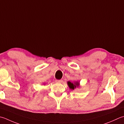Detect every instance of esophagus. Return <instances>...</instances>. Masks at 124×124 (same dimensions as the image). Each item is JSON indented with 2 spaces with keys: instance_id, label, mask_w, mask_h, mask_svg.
<instances>
[{
  "instance_id": "obj_1",
  "label": "esophagus",
  "mask_w": 124,
  "mask_h": 124,
  "mask_svg": "<svg viewBox=\"0 0 124 124\" xmlns=\"http://www.w3.org/2000/svg\"><path fill=\"white\" fill-rule=\"evenodd\" d=\"M62 82H63V81L62 79L56 80V81H55V82H56V83H62Z\"/></svg>"
}]
</instances>
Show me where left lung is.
<instances>
[{
    "instance_id": "1",
    "label": "left lung",
    "mask_w": 124,
    "mask_h": 124,
    "mask_svg": "<svg viewBox=\"0 0 124 124\" xmlns=\"http://www.w3.org/2000/svg\"><path fill=\"white\" fill-rule=\"evenodd\" d=\"M67 84L68 85L69 88L72 90H74L76 88H79L80 87V83L78 81H75L74 82H71L68 81L67 82Z\"/></svg>"
}]
</instances>
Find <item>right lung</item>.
I'll use <instances>...</instances> for the list:
<instances>
[{
  "label": "right lung",
  "instance_id": "1",
  "mask_svg": "<svg viewBox=\"0 0 124 124\" xmlns=\"http://www.w3.org/2000/svg\"><path fill=\"white\" fill-rule=\"evenodd\" d=\"M43 85H45V83H43Z\"/></svg>",
  "mask_w": 124,
  "mask_h": 124
}]
</instances>
